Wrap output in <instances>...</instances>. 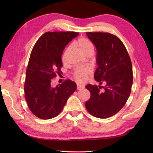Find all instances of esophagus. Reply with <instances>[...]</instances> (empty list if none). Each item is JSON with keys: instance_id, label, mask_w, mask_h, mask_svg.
I'll use <instances>...</instances> for the list:
<instances>
[{"instance_id": "1", "label": "esophagus", "mask_w": 153, "mask_h": 153, "mask_svg": "<svg viewBox=\"0 0 153 153\" xmlns=\"http://www.w3.org/2000/svg\"><path fill=\"white\" fill-rule=\"evenodd\" d=\"M84 86H82V85H79V84L77 85V90H80L82 89H84Z\"/></svg>"}]
</instances>
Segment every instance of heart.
<instances>
[{
	"mask_svg": "<svg viewBox=\"0 0 153 153\" xmlns=\"http://www.w3.org/2000/svg\"><path fill=\"white\" fill-rule=\"evenodd\" d=\"M76 45L79 48L84 55H92L94 51V45L91 40H89L88 38H79L76 42ZM70 47L68 46L65 51L63 55V59L64 60L65 59L67 54L68 53ZM90 72L91 69L89 67H79L75 69L74 71V77L76 79L77 82H84L86 79V77L88 76Z\"/></svg>",
	"mask_w": 153,
	"mask_h": 153,
	"instance_id": "obj_1",
	"label": "heart"
}]
</instances>
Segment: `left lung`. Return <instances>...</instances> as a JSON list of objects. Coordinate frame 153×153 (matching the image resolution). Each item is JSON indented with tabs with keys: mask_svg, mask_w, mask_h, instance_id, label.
<instances>
[{
	"mask_svg": "<svg viewBox=\"0 0 153 153\" xmlns=\"http://www.w3.org/2000/svg\"><path fill=\"white\" fill-rule=\"evenodd\" d=\"M86 34L97 49L98 68L94 79L100 84L105 83L106 86L87 85L90 98L85 106L94 117L106 119L118 113L130 95L132 65L126 46L117 36L108 32Z\"/></svg>",
	"mask_w": 153,
	"mask_h": 153,
	"instance_id": "obj_1",
	"label": "left lung"
}]
</instances>
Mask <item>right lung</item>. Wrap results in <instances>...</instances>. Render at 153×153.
Segmentation results:
<instances>
[{
    "label": "right lung",
    "mask_w": 153,
    "mask_h": 153,
    "mask_svg": "<svg viewBox=\"0 0 153 153\" xmlns=\"http://www.w3.org/2000/svg\"><path fill=\"white\" fill-rule=\"evenodd\" d=\"M78 34L76 32H47L33 46L26 69L24 94L28 108L38 118L49 120L59 115L76 90V84L70 79L55 88L51 82L62 72L61 55L65 46Z\"/></svg>",
    "instance_id": "1"
}]
</instances>
